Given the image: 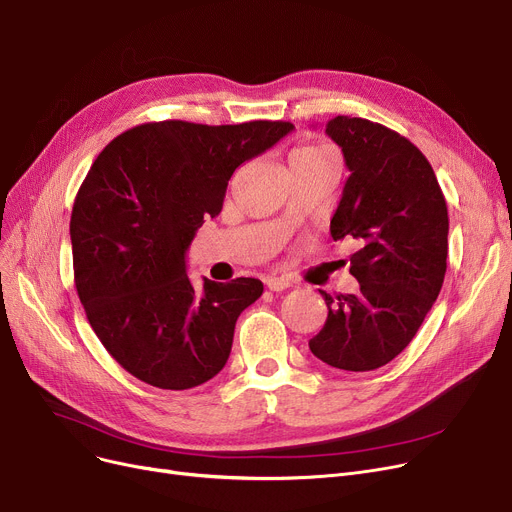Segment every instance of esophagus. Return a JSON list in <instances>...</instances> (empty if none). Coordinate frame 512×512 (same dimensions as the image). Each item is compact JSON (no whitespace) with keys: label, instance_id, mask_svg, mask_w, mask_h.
<instances>
[{"label":"esophagus","instance_id":"obj_1","mask_svg":"<svg viewBox=\"0 0 512 512\" xmlns=\"http://www.w3.org/2000/svg\"><path fill=\"white\" fill-rule=\"evenodd\" d=\"M265 284H267V288L274 290V292H282V290L292 286V282L288 278H284V276H270V278L265 280Z\"/></svg>","mask_w":512,"mask_h":512}]
</instances>
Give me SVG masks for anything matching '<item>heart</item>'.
I'll use <instances>...</instances> for the list:
<instances>
[{
    "instance_id": "obj_1",
    "label": "heart",
    "mask_w": 512,
    "mask_h": 512,
    "mask_svg": "<svg viewBox=\"0 0 512 512\" xmlns=\"http://www.w3.org/2000/svg\"><path fill=\"white\" fill-rule=\"evenodd\" d=\"M292 157H303V159H317V157H336V151L326 143H313L307 147H301L292 153Z\"/></svg>"
}]
</instances>
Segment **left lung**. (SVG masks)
<instances>
[{"label":"left lung","mask_w":512,"mask_h":512,"mask_svg":"<svg viewBox=\"0 0 512 512\" xmlns=\"http://www.w3.org/2000/svg\"><path fill=\"white\" fill-rule=\"evenodd\" d=\"M326 134L342 149L348 176L330 222L334 240L351 236L359 292L332 299L311 353L344 371H371L407 348L438 299L448 257V209L425 155L398 132L336 116Z\"/></svg>","instance_id":"1"}]
</instances>
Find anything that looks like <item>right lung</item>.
I'll list each match as a JSON object with an SVG mask.
<instances>
[{
  "mask_svg": "<svg viewBox=\"0 0 512 512\" xmlns=\"http://www.w3.org/2000/svg\"><path fill=\"white\" fill-rule=\"evenodd\" d=\"M292 128L149 122L93 161L70 218L74 284L105 351L134 378L188 390L226 365L236 319L263 284L205 278L195 288L184 255L203 220L222 211L234 170Z\"/></svg>",
  "mask_w": 512,
  "mask_h": 512,
  "instance_id": "obj_1",
  "label": "right lung"
}]
</instances>
